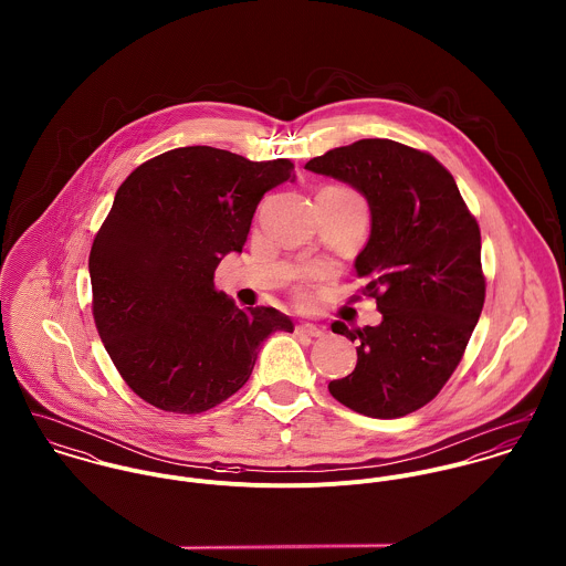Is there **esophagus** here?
Returning <instances> with one entry per match:
<instances>
[{
  "mask_svg": "<svg viewBox=\"0 0 566 566\" xmlns=\"http://www.w3.org/2000/svg\"><path fill=\"white\" fill-rule=\"evenodd\" d=\"M296 328H298V333H305V335H310V337H323L324 335L323 326H316V324L312 323L298 324Z\"/></svg>",
  "mask_w": 566,
  "mask_h": 566,
  "instance_id": "1",
  "label": "esophagus"
}]
</instances>
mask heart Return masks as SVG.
<instances>
[{"label": "heart", "mask_w": 566, "mask_h": 566, "mask_svg": "<svg viewBox=\"0 0 566 566\" xmlns=\"http://www.w3.org/2000/svg\"><path fill=\"white\" fill-rule=\"evenodd\" d=\"M331 191H337V193H342V196H348V198H357L353 191H348V189H344V187H328Z\"/></svg>", "instance_id": "obj_1"}]
</instances>
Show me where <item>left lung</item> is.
I'll list each match as a JSON object with an SVG mask.
<instances>
[{
	"mask_svg": "<svg viewBox=\"0 0 566 566\" xmlns=\"http://www.w3.org/2000/svg\"><path fill=\"white\" fill-rule=\"evenodd\" d=\"M305 169L355 187L370 238L355 259L381 323L333 333L357 342L355 370L328 384L339 403L399 418L429 403L458 368L485 298L482 235L460 189L429 153L390 139L328 150Z\"/></svg>",
	"mask_w": 566,
	"mask_h": 566,
	"instance_id": "left-lung-1",
	"label": "left lung"
}]
</instances>
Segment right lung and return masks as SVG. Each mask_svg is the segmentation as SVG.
<instances>
[{
    "instance_id": "add662e5",
    "label": "right lung",
    "mask_w": 566,
    "mask_h": 566,
    "mask_svg": "<svg viewBox=\"0 0 566 566\" xmlns=\"http://www.w3.org/2000/svg\"><path fill=\"white\" fill-rule=\"evenodd\" d=\"M294 178L290 159L189 146L142 163L117 189L88 254L93 321L146 403L207 411L248 381L270 333L294 331L274 307L240 310L213 285L263 193Z\"/></svg>"
}]
</instances>
